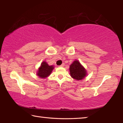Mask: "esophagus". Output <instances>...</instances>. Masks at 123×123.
I'll return each instance as SVG.
<instances>
[{"instance_id": "esophagus-1", "label": "esophagus", "mask_w": 123, "mask_h": 123, "mask_svg": "<svg viewBox=\"0 0 123 123\" xmlns=\"http://www.w3.org/2000/svg\"><path fill=\"white\" fill-rule=\"evenodd\" d=\"M64 63H63V64H62L61 66H60L59 67H64Z\"/></svg>"}]
</instances>
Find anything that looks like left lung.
<instances>
[{
    "label": "left lung",
    "instance_id": "1",
    "mask_svg": "<svg viewBox=\"0 0 123 123\" xmlns=\"http://www.w3.org/2000/svg\"><path fill=\"white\" fill-rule=\"evenodd\" d=\"M71 77L76 81H81L86 77L87 71L78 60H75L69 67Z\"/></svg>",
    "mask_w": 123,
    "mask_h": 123
}]
</instances>
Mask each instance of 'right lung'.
<instances>
[{"mask_svg": "<svg viewBox=\"0 0 123 123\" xmlns=\"http://www.w3.org/2000/svg\"><path fill=\"white\" fill-rule=\"evenodd\" d=\"M54 68V66H49L46 61H43L38 68L37 75L41 79H45L51 74Z\"/></svg>", "mask_w": 123, "mask_h": 123, "instance_id": "right-lung-1", "label": "right lung"}]
</instances>
